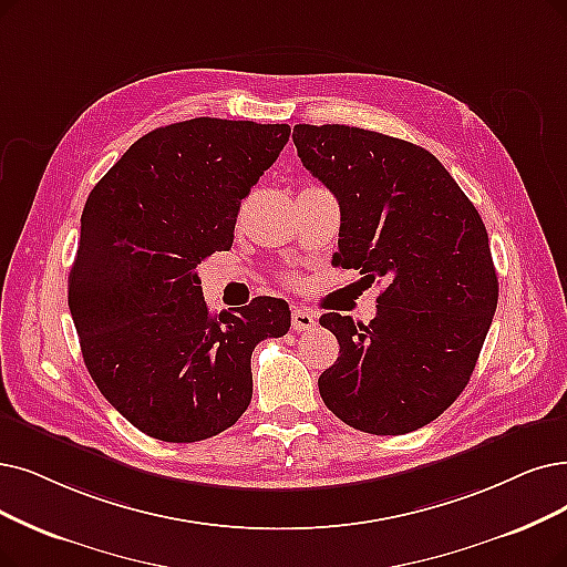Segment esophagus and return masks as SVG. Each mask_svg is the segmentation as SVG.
Instances as JSON below:
<instances>
[{
	"label": "esophagus",
	"mask_w": 567,
	"mask_h": 567,
	"mask_svg": "<svg viewBox=\"0 0 567 567\" xmlns=\"http://www.w3.org/2000/svg\"><path fill=\"white\" fill-rule=\"evenodd\" d=\"M290 326H292V330H298V332L311 330L316 326V316L309 309L292 307L290 309Z\"/></svg>",
	"instance_id": "obj_1"
}]
</instances>
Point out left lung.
<instances>
[{
    "label": "left lung",
    "instance_id": "obj_1",
    "mask_svg": "<svg viewBox=\"0 0 567 567\" xmlns=\"http://www.w3.org/2000/svg\"><path fill=\"white\" fill-rule=\"evenodd\" d=\"M292 142L342 212L332 262L386 284L368 326L321 316L339 342L321 398L362 433H412L463 393L491 328L497 275L484 220L416 144L349 125H296Z\"/></svg>",
    "mask_w": 567,
    "mask_h": 567
}]
</instances>
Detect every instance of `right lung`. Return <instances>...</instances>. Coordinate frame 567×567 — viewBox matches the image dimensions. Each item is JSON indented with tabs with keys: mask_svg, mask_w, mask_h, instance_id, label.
Here are the masks:
<instances>
[{
	"mask_svg": "<svg viewBox=\"0 0 567 567\" xmlns=\"http://www.w3.org/2000/svg\"><path fill=\"white\" fill-rule=\"evenodd\" d=\"M288 125L193 118L134 142L87 195L70 311L100 393L142 433L199 442L254 395L251 353L290 328L286 300L212 313L197 265L228 251L241 199Z\"/></svg>",
	"mask_w": 567,
	"mask_h": 567,
	"instance_id": "obj_1",
	"label": "right lung"
}]
</instances>
